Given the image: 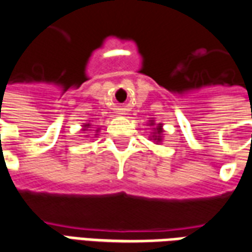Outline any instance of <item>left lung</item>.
<instances>
[{
  "label": "left lung",
  "mask_w": 252,
  "mask_h": 252,
  "mask_svg": "<svg viewBox=\"0 0 252 252\" xmlns=\"http://www.w3.org/2000/svg\"><path fill=\"white\" fill-rule=\"evenodd\" d=\"M156 129H158V133H161V128H160V126H158V128H156ZM155 137H158V140H160V136H155ZM155 140H156V139H155Z\"/></svg>",
  "instance_id": "left-lung-1"
}]
</instances>
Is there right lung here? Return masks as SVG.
Returning a JSON list of instances; mask_svg holds the SVG:
<instances>
[{
	"mask_svg": "<svg viewBox=\"0 0 252 252\" xmlns=\"http://www.w3.org/2000/svg\"><path fill=\"white\" fill-rule=\"evenodd\" d=\"M85 128H88V126H85Z\"/></svg>",
	"mask_w": 252,
	"mask_h": 252,
	"instance_id": "1",
	"label": "right lung"
}]
</instances>
